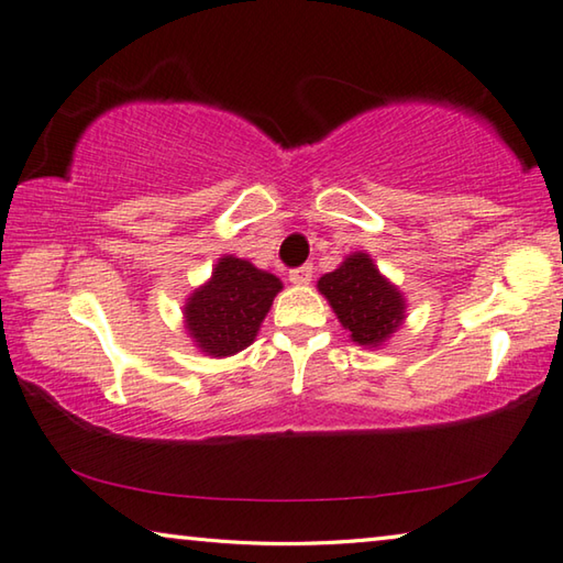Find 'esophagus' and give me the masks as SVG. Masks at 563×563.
<instances>
[{
    "instance_id": "1",
    "label": "esophagus",
    "mask_w": 563,
    "mask_h": 563,
    "mask_svg": "<svg viewBox=\"0 0 563 563\" xmlns=\"http://www.w3.org/2000/svg\"><path fill=\"white\" fill-rule=\"evenodd\" d=\"M288 278L292 285H308L312 280V265L305 263V265H300V268H292Z\"/></svg>"
}]
</instances>
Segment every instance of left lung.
<instances>
[{"instance_id":"8db88e82","label":"left lung","mask_w":563,"mask_h":563,"mask_svg":"<svg viewBox=\"0 0 563 563\" xmlns=\"http://www.w3.org/2000/svg\"><path fill=\"white\" fill-rule=\"evenodd\" d=\"M340 325L362 347H379L402 328L407 300L397 285L385 278L369 253L355 251L335 271L318 280Z\"/></svg>"}]
</instances>
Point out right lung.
I'll list each match as a JSON object with an SVG mask.
<instances>
[{"label":"right lung","instance_id":"add662e5","mask_svg":"<svg viewBox=\"0 0 563 563\" xmlns=\"http://www.w3.org/2000/svg\"><path fill=\"white\" fill-rule=\"evenodd\" d=\"M280 278L255 268L251 261L223 255L203 285L188 295L184 328L198 352L208 357H231L258 335Z\"/></svg>","mask_w":563,"mask_h":563}]
</instances>
